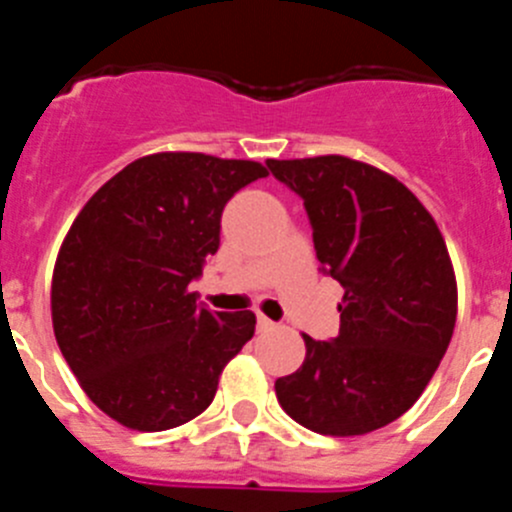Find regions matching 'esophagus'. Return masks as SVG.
Here are the masks:
<instances>
[{
  "instance_id": "obj_1",
  "label": "esophagus",
  "mask_w": 512,
  "mask_h": 512,
  "mask_svg": "<svg viewBox=\"0 0 512 512\" xmlns=\"http://www.w3.org/2000/svg\"><path fill=\"white\" fill-rule=\"evenodd\" d=\"M274 328H277V323H274V320H269L266 315H259V330H261V333H269V330H274Z\"/></svg>"
}]
</instances>
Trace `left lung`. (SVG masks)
Segmentation results:
<instances>
[{
    "mask_svg": "<svg viewBox=\"0 0 512 512\" xmlns=\"http://www.w3.org/2000/svg\"><path fill=\"white\" fill-rule=\"evenodd\" d=\"M310 215L320 269L338 279L341 328L305 338V361L279 377L284 413L323 436H364L408 413L456 325V274L423 202L387 171L348 156L266 161Z\"/></svg>",
    "mask_w": 512,
    "mask_h": 512,
    "instance_id": "left-lung-1",
    "label": "left lung"
}]
</instances>
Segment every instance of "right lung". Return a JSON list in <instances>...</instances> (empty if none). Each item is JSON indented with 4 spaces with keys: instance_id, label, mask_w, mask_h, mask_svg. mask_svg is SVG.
<instances>
[{
    "instance_id": "obj_1",
    "label": "right lung",
    "mask_w": 512,
    "mask_h": 512,
    "mask_svg": "<svg viewBox=\"0 0 512 512\" xmlns=\"http://www.w3.org/2000/svg\"><path fill=\"white\" fill-rule=\"evenodd\" d=\"M261 176L259 161L151 153L71 223L53 266V333L81 390L125 428L169 431L205 413L253 338L251 310H207L189 282L220 246L225 202Z\"/></svg>"
}]
</instances>
